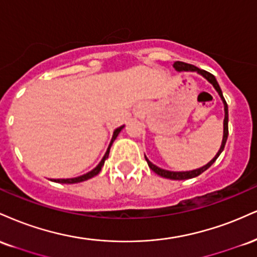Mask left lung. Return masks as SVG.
<instances>
[{"label":"left lung","mask_w":257,"mask_h":257,"mask_svg":"<svg viewBox=\"0 0 257 257\" xmlns=\"http://www.w3.org/2000/svg\"><path fill=\"white\" fill-rule=\"evenodd\" d=\"M173 67L177 69L178 72H182V71H191V72H197L198 74H201L202 77H204L206 79L209 81L210 84L214 86V89L216 90L219 93V96L221 97L222 99V103H224V109H225V119H224V137H222V143H221V147H220L218 154H216L215 156H214V159L212 161H209L206 166H203V167L201 168H197V170H194V171H188V172H171V171H167V170H162V168L158 167V166H155L152 162L149 161V160L147 159L146 156V160L148 162V166L150 167V170L155 172L156 174H159V176L164 177V178H167V179H173V180H184V179H191V178H195L197 176H200L201 173H203L204 171H207L208 168L212 166L214 162H215V160L219 158V155L221 154L222 150H224L225 148V144H226V141H227V136H228V108H227V103H226L224 96H222V91L221 89H220L218 81H216L215 77L212 73H209V72L204 71V69H200L198 67H196L194 65H190V63H186V62H182V61H176L173 63Z\"/></svg>","instance_id":"obj_1"}]
</instances>
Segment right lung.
I'll list each match as a JSON object with an SVG mask.
<instances>
[{"instance_id": "add662e5", "label": "right lung", "mask_w": 257, "mask_h": 257, "mask_svg": "<svg viewBox=\"0 0 257 257\" xmlns=\"http://www.w3.org/2000/svg\"><path fill=\"white\" fill-rule=\"evenodd\" d=\"M122 127H123V126H120V127H117V128L115 130V131H114L113 137H111V141H110V144H109V147H108L107 152H105V154H104L103 159L101 160V162H99V164H98L97 166H96V167L93 168L92 171H90L89 173L83 174V176L77 177V178H71V179H54L53 182H55V183H62V184H74V183H80V182H84V180H87V179H90V178H92V177L97 176V174H98L99 172H101V170H102V166L104 165L105 159H107V158H108V155H109V150H110L111 144H113V142L116 140L117 135L120 134V131H121Z\"/></svg>"}]
</instances>
